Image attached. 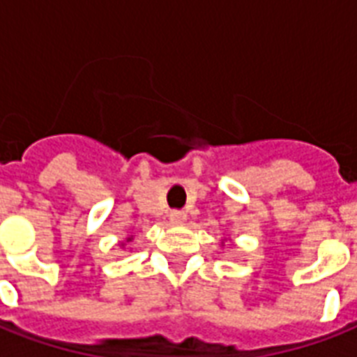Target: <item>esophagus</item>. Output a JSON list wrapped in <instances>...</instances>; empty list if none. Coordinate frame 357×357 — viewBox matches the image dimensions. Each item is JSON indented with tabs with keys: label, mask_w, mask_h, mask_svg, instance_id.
<instances>
[{
	"label": "esophagus",
	"mask_w": 357,
	"mask_h": 357,
	"mask_svg": "<svg viewBox=\"0 0 357 357\" xmlns=\"http://www.w3.org/2000/svg\"><path fill=\"white\" fill-rule=\"evenodd\" d=\"M169 220L173 223H182L186 220V212H184V210H173L169 214Z\"/></svg>",
	"instance_id": "1"
}]
</instances>
